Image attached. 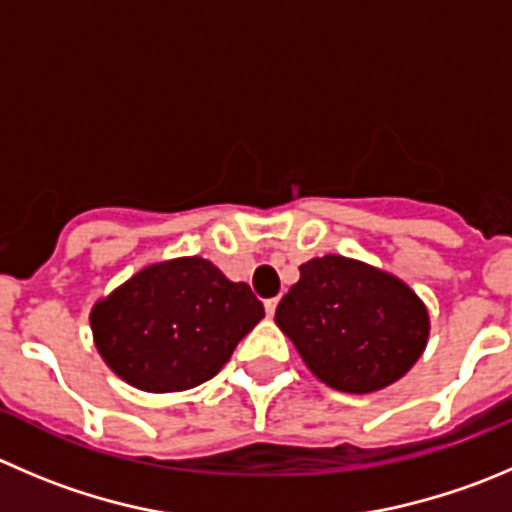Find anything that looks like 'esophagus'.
<instances>
[{
    "mask_svg": "<svg viewBox=\"0 0 512 512\" xmlns=\"http://www.w3.org/2000/svg\"><path fill=\"white\" fill-rule=\"evenodd\" d=\"M264 306H266V314L274 316L276 314V306H279V299H269Z\"/></svg>",
    "mask_w": 512,
    "mask_h": 512,
    "instance_id": "34e87169",
    "label": "esophagus"
}]
</instances>
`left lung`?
Segmentation results:
<instances>
[{
  "mask_svg": "<svg viewBox=\"0 0 512 512\" xmlns=\"http://www.w3.org/2000/svg\"><path fill=\"white\" fill-rule=\"evenodd\" d=\"M276 326L326 387L367 394L405 377L430 337L427 306L405 281L326 253L299 266Z\"/></svg>",
  "mask_w": 512,
  "mask_h": 512,
  "instance_id": "obj_1",
  "label": "left lung"
}]
</instances>
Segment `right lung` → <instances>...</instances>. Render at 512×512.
Listing matches in <instances>:
<instances>
[{
    "label": "right lung",
    "mask_w": 512,
    "mask_h": 512,
    "mask_svg": "<svg viewBox=\"0 0 512 512\" xmlns=\"http://www.w3.org/2000/svg\"><path fill=\"white\" fill-rule=\"evenodd\" d=\"M264 319L248 284L201 256L155 261L95 301L92 342L102 362L143 392H183L208 382Z\"/></svg>",
    "instance_id": "obj_1"
}]
</instances>
